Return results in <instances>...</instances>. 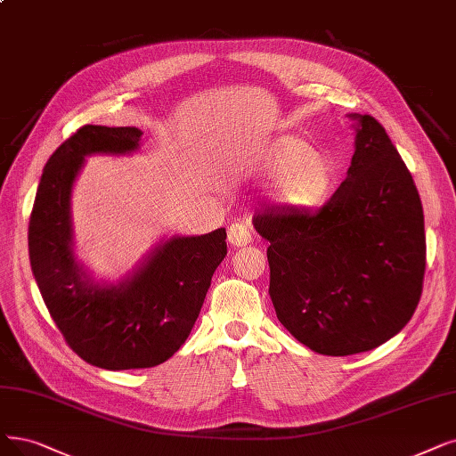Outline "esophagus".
Returning <instances> with one entry per match:
<instances>
[{"instance_id": "1", "label": "esophagus", "mask_w": 456, "mask_h": 456, "mask_svg": "<svg viewBox=\"0 0 456 456\" xmlns=\"http://www.w3.org/2000/svg\"><path fill=\"white\" fill-rule=\"evenodd\" d=\"M228 241L233 247H245L252 241V232L243 223H233L228 228Z\"/></svg>"}]
</instances>
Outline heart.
Returning <instances> with one entry per match:
<instances>
[{"mask_svg":"<svg viewBox=\"0 0 456 456\" xmlns=\"http://www.w3.org/2000/svg\"><path fill=\"white\" fill-rule=\"evenodd\" d=\"M262 165L271 174H281L273 196L288 211H314L337 187L331 162L314 155L313 145L296 136L273 140L262 155Z\"/></svg>","mask_w":456,"mask_h":456,"instance_id":"b5f03b06","label":"heart"}]
</instances>
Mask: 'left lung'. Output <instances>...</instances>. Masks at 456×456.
I'll return each instance as SVG.
<instances>
[{"instance_id":"obj_1","label":"left lung","mask_w":456,"mask_h":456,"mask_svg":"<svg viewBox=\"0 0 456 456\" xmlns=\"http://www.w3.org/2000/svg\"><path fill=\"white\" fill-rule=\"evenodd\" d=\"M359 121L352 167L314 213L254 215L267 247L279 322L323 355H352L395 337L423 291L425 216L413 177L372 116Z\"/></svg>"}]
</instances>
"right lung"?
Instances as JSON below:
<instances>
[{
  "label": "right lung",
  "mask_w": 456,
  "mask_h": 456,
  "mask_svg": "<svg viewBox=\"0 0 456 456\" xmlns=\"http://www.w3.org/2000/svg\"><path fill=\"white\" fill-rule=\"evenodd\" d=\"M136 126L84 125L48 159L29 216L35 281L69 348L106 370L151 369L191 335L211 277L226 256V230L174 238L155 250L133 281L95 286L72 258L69 196L84 157L138 148Z\"/></svg>",
  "instance_id": "1"
}]
</instances>
